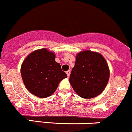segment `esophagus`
Listing matches in <instances>:
<instances>
[{
    "label": "esophagus",
    "mask_w": 132,
    "mask_h": 132,
    "mask_svg": "<svg viewBox=\"0 0 132 132\" xmlns=\"http://www.w3.org/2000/svg\"><path fill=\"white\" fill-rule=\"evenodd\" d=\"M66 73H67V77H69L70 74H71V71H70V70H69V71H67V72H66Z\"/></svg>",
    "instance_id": "esophagus-1"
}]
</instances>
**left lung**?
Returning <instances> with one entry per match:
<instances>
[{
    "instance_id": "1",
    "label": "left lung",
    "mask_w": 132,
    "mask_h": 132,
    "mask_svg": "<svg viewBox=\"0 0 132 132\" xmlns=\"http://www.w3.org/2000/svg\"><path fill=\"white\" fill-rule=\"evenodd\" d=\"M109 76L108 64L103 55L84 50L76 56L69 82L80 97L91 99L102 93L108 83Z\"/></svg>"
}]
</instances>
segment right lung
<instances>
[{
    "instance_id": "add662e5",
    "label": "right lung",
    "mask_w": 132,
    "mask_h": 132,
    "mask_svg": "<svg viewBox=\"0 0 132 132\" xmlns=\"http://www.w3.org/2000/svg\"><path fill=\"white\" fill-rule=\"evenodd\" d=\"M55 58L54 52L42 48L32 52L23 62V81L28 91L35 96L40 98L50 96L55 92L60 81L67 77Z\"/></svg>"
}]
</instances>
